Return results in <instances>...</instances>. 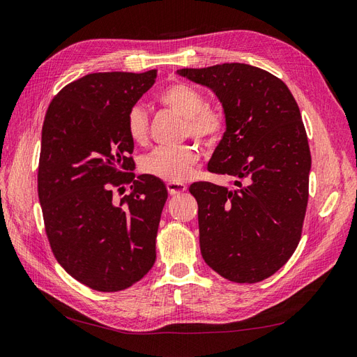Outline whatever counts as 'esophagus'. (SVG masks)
Returning a JSON list of instances; mask_svg holds the SVG:
<instances>
[{"mask_svg": "<svg viewBox=\"0 0 357 357\" xmlns=\"http://www.w3.org/2000/svg\"><path fill=\"white\" fill-rule=\"evenodd\" d=\"M185 190H187V187L184 184H176V182H167V191H169L170 196H176V195L184 193Z\"/></svg>", "mask_w": 357, "mask_h": 357, "instance_id": "1", "label": "esophagus"}]
</instances>
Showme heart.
Listing matches in <instances>:
<instances>
[{
  "mask_svg": "<svg viewBox=\"0 0 357 357\" xmlns=\"http://www.w3.org/2000/svg\"><path fill=\"white\" fill-rule=\"evenodd\" d=\"M158 102L185 119L184 131L197 142L214 143L220 137L225 119L215 108L205 105V98L195 87L184 83L170 84L158 93ZM149 119L142 107H132L126 114V132L130 139L143 144L148 140ZM197 146L182 144L176 148H157L146 155L142 170L167 182L185 181L199 161Z\"/></svg>",
  "mask_w": 357,
  "mask_h": 357,
  "instance_id": "heart-1",
  "label": "heart"
}]
</instances>
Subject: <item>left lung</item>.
Segmentation results:
<instances>
[{
  "mask_svg": "<svg viewBox=\"0 0 357 357\" xmlns=\"http://www.w3.org/2000/svg\"><path fill=\"white\" fill-rule=\"evenodd\" d=\"M178 74L211 89L226 131L208 170L235 188L195 182L199 243L205 262L225 279L257 283L297 249L307 206L310 151L294 96L278 77L244 63Z\"/></svg>",
  "mask_w": 357,
  "mask_h": 357,
  "instance_id": "obj_1",
  "label": "left lung"
}]
</instances>
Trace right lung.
<instances>
[{
	"label": "right lung",
	"instance_id": "add662e5",
	"mask_svg": "<svg viewBox=\"0 0 357 357\" xmlns=\"http://www.w3.org/2000/svg\"><path fill=\"white\" fill-rule=\"evenodd\" d=\"M157 78L98 72L63 87L42 128L38 191L54 257L86 287L116 292L148 273L167 188L151 175L137 176L126 114ZM132 184L119 204L112 190Z\"/></svg>",
	"mask_w": 357,
	"mask_h": 357
}]
</instances>
